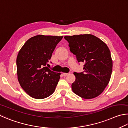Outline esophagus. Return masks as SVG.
<instances>
[{"mask_svg":"<svg viewBox=\"0 0 128 128\" xmlns=\"http://www.w3.org/2000/svg\"><path fill=\"white\" fill-rule=\"evenodd\" d=\"M68 73H65V72L63 73V76H68Z\"/></svg>","mask_w":128,"mask_h":128,"instance_id":"obj_1","label":"esophagus"}]
</instances>
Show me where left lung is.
I'll return each mask as SVG.
<instances>
[{"label": "left lung", "instance_id": "left-lung-1", "mask_svg": "<svg viewBox=\"0 0 128 128\" xmlns=\"http://www.w3.org/2000/svg\"><path fill=\"white\" fill-rule=\"evenodd\" d=\"M78 62H84V72H74L76 79L71 85L73 92L90 100L101 94L110 80L112 60L106 44L96 36L83 34L64 37Z\"/></svg>", "mask_w": 128, "mask_h": 128}]
</instances>
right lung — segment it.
Wrapping results in <instances>:
<instances>
[{
	"instance_id": "obj_1",
	"label": "right lung",
	"mask_w": 128,
	"mask_h": 128,
	"mask_svg": "<svg viewBox=\"0 0 128 128\" xmlns=\"http://www.w3.org/2000/svg\"><path fill=\"white\" fill-rule=\"evenodd\" d=\"M62 38L36 35L27 40L20 50L16 60L17 79L22 88L32 98L43 99L54 92L60 73L47 66Z\"/></svg>"
}]
</instances>
